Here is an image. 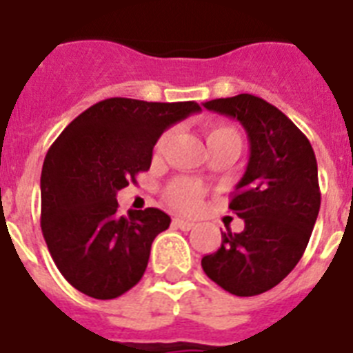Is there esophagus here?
Returning <instances> with one entry per match:
<instances>
[{
	"label": "esophagus",
	"instance_id": "34e87169",
	"mask_svg": "<svg viewBox=\"0 0 353 353\" xmlns=\"http://www.w3.org/2000/svg\"><path fill=\"white\" fill-rule=\"evenodd\" d=\"M172 224H174L176 228H179V230H183V232H190L192 228L195 226L192 221H185V219H179V217L174 219V221H172Z\"/></svg>",
	"mask_w": 353,
	"mask_h": 353
}]
</instances>
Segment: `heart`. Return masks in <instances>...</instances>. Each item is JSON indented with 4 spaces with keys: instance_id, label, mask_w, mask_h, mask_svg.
I'll use <instances>...</instances> for the list:
<instances>
[{
    "instance_id": "obj_1",
    "label": "heart",
    "mask_w": 353,
    "mask_h": 353,
    "mask_svg": "<svg viewBox=\"0 0 353 353\" xmlns=\"http://www.w3.org/2000/svg\"><path fill=\"white\" fill-rule=\"evenodd\" d=\"M168 138H170V132H163L159 136L156 145H154V154L156 156L163 154L168 143ZM206 140H208V143L217 140L241 141V134L230 123H210V125H206ZM165 195H167V201L174 208L181 210V212H194V210L199 208L204 190L199 183L192 181L188 177H177L167 186Z\"/></svg>"
}]
</instances>
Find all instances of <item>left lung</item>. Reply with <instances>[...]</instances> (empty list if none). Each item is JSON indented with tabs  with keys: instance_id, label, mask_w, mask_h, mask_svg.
<instances>
[{
	"instance_id": "1",
	"label": "left lung",
	"mask_w": 353,
	"mask_h": 353,
	"mask_svg": "<svg viewBox=\"0 0 353 353\" xmlns=\"http://www.w3.org/2000/svg\"><path fill=\"white\" fill-rule=\"evenodd\" d=\"M203 105L241 121L250 138V161L230 201L244 230L226 228L221 248L203 256L201 265L224 291L262 294L300 262L318 219L321 192L312 145L280 109L254 94Z\"/></svg>"
}]
</instances>
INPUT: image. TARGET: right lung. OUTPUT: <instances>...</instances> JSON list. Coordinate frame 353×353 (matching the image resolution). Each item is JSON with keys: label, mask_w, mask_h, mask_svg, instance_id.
<instances>
[{"label": "right lung", "mask_w": 353, "mask_h": 353, "mask_svg": "<svg viewBox=\"0 0 353 353\" xmlns=\"http://www.w3.org/2000/svg\"><path fill=\"white\" fill-rule=\"evenodd\" d=\"M195 102L102 100L50 147L41 174V230L53 262L77 291L112 300L140 282L154 239L170 226L158 208L118 213V190L149 170L165 129Z\"/></svg>", "instance_id": "right-lung-1"}]
</instances>
